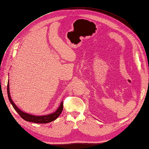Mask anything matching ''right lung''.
I'll use <instances>...</instances> for the list:
<instances>
[{
    "mask_svg": "<svg viewBox=\"0 0 149 149\" xmlns=\"http://www.w3.org/2000/svg\"><path fill=\"white\" fill-rule=\"evenodd\" d=\"M7 90H8V99L10 101L11 104H12L13 108L15 109L16 111H17L18 115L22 117L24 120H26L27 122H34V123H49L50 122H52L54 120H55L60 115V114L61 113L63 109V103L61 102V104H60L59 107L58 109H57L55 112L49 114V115H42V116H35L33 115H30V114H28L22 111L20 109L17 107V106L15 105V104L13 102V101L12 100L11 96H10V92H9V81L8 83V87H7Z\"/></svg>",
    "mask_w": 149,
    "mask_h": 149,
    "instance_id": "add662e5",
    "label": "right lung"
}]
</instances>
